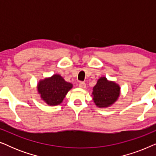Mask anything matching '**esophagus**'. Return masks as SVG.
<instances>
[{
	"instance_id": "obj_1",
	"label": "esophagus",
	"mask_w": 156,
	"mask_h": 156,
	"mask_svg": "<svg viewBox=\"0 0 156 156\" xmlns=\"http://www.w3.org/2000/svg\"><path fill=\"white\" fill-rule=\"evenodd\" d=\"M79 87L82 89H85L86 88V84H85V82H80V84H79Z\"/></svg>"
}]
</instances>
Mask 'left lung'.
<instances>
[{
	"label": "left lung",
	"mask_w": 156,
	"mask_h": 156,
	"mask_svg": "<svg viewBox=\"0 0 156 156\" xmlns=\"http://www.w3.org/2000/svg\"><path fill=\"white\" fill-rule=\"evenodd\" d=\"M120 93L121 88L118 84L108 80L105 76H101L94 87L91 96L96 106L99 108H107L118 100Z\"/></svg>",
	"instance_id": "obj_1"
}]
</instances>
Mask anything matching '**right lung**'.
<instances>
[{"mask_svg": "<svg viewBox=\"0 0 156 156\" xmlns=\"http://www.w3.org/2000/svg\"><path fill=\"white\" fill-rule=\"evenodd\" d=\"M73 85L66 82L62 76L55 74L44 78L37 83V91L40 98L49 106H56L62 103L64 99Z\"/></svg>", "mask_w": 156, "mask_h": 156, "instance_id": "right-lung-1", "label": "right lung"}]
</instances>
